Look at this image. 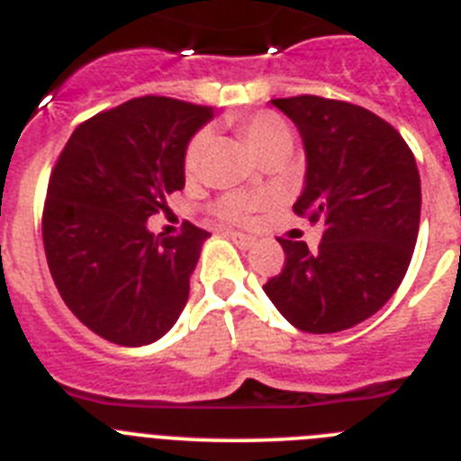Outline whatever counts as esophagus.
Wrapping results in <instances>:
<instances>
[{"label": "esophagus", "mask_w": 461, "mask_h": 461, "mask_svg": "<svg viewBox=\"0 0 461 461\" xmlns=\"http://www.w3.org/2000/svg\"><path fill=\"white\" fill-rule=\"evenodd\" d=\"M230 240L238 244L240 249H249L251 244H254V238H251V235H244V233H230Z\"/></svg>", "instance_id": "obj_1"}]
</instances>
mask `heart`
I'll list each match as a JSON object with an SVG mask.
<instances>
[{
	"instance_id": "heart-1",
	"label": "heart",
	"mask_w": 461,
	"mask_h": 461,
	"mask_svg": "<svg viewBox=\"0 0 461 461\" xmlns=\"http://www.w3.org/2000/svg\"><path fill=\"white\" fill-rule=\"evenodd\" d=\"M238 129L242 131V136L249 140L251 148L256 149L263 161L275 154L288 152L293 145L291 129L279 115L270 113V110H260L254 115L240 117ZM207 142H210V131L207 129H198L194 136L189 138L185 148V157H182V164H185L186 173H194L198 166H201V158L205 154ZM260 198L251 194H226L221 195L217 203H214V212L217 217L223 221L230 223H242L251 217V212L258 207Z\"/></svg>"
}]
</instances>
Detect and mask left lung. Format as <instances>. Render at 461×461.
<instances>
[{"instance_id":"1","label":"left lung","mask_w":461,"mask_h":461,"mask_svg":"<svg viewBox=\"0 0 461 461\" xmlns=\"http://www.w3.org/2000/svg\"><path fill=\"white\" fill-rule=\"evenodd\" d=\"M304 140L307 180L293 205L323 223V240L279 238L286 263L266 288L295 328L313 335L353 328L404 279L420 226V175L393 124L348 101L300 94L272 99Z\"/></svg>"}]
</instances>
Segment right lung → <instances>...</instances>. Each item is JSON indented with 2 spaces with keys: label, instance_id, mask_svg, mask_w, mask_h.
<instances>
[{
  "label": "right lung",
  "instance_id": "obj_1",
  "mask_svg": "<svg viewBox=\"0 0 461 461\" xmlns=\"http://www.w3.org/2000/svg\"><path fill=\"white\" fill-rule=\"evenodd\" d=\"M212 108L138 96L78 124L43 203V247L55 286L83 325L120 346L164 337L189 297L210 233L182 223L152 235L148 217L185 186V148Z\"/></svg>",
  "mask_w": 461,
  "mask_h": 461
}]
</instances>
